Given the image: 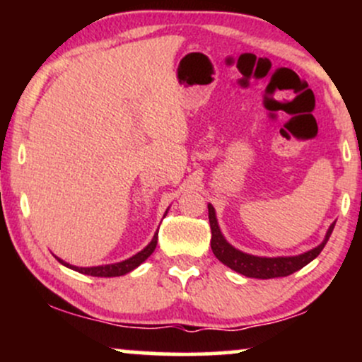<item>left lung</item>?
<instances>
[{"mask_svg":"<svg viewBox=\"0 0 362 362\" xmlns=\"http://www.w3.org/2000/svg\"><path fill=\"white\" fill-rule=\"evenodd\" d=\"M209 209V224H211V248L216 259L223 262L224 265H228L230 269H233L235 272L242 274L247 277H255V279H272V277H286L291 276L293 272L300 271V269L308 265L311 260L317 259L320 252L323 250L328 238H330L332 231H334L335 223L330 224L328 228L325 238L318 247L311 248V250L301 253V255L294 257H257L250 255V253H245L236 250L233 245H230L224 240V236L219 230L218 219H216L214 207L207 204Z\"/></svg>","mask_w":362,"mask_h":362,"instance_id":"obj_1","label":"left lung"}]
</instances>
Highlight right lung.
<instances>
[{
    "label": "right lung",
    "mask_w": 362,
    "mask_h": 362,
    "mask_svg": "<svg viewBox=\"0 0 362 362\" xmlns=\"http://www.w3.org/2000/svg\"><path fill=\"white\" fill-rule=\"evenodd\" d=\"M156 243H158V233H155V236H153V240L148 243L146 248H143V250L136 253V255H132L131 259L117 262V264L97 265V267H76V265L68 264V262H64V260H61V259H57V260H59L62 265H66V267L73 269V271H76V272L86 274V276H93V277H117V276H124V274L134 271L136 267H139V265L143 264V262L146 260L153 252H155Z\"/></svg>",
    "instance_id": "obj_1"
}]
</instances>
